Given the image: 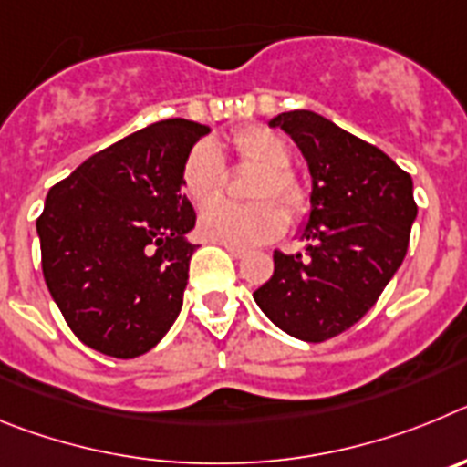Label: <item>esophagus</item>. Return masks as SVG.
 I'll list each match as a JSON object with an SVG mask.
<instances>
[{"mask_svg":"<svg viewBox=\"0 0 467 467\" xmlns=\"http://www.w3.org/2000/svg\"><path fill=\"white\" fill-rule=\"evenodd\" d=\"M226 253H229L231 257H236V259H243V257H245V250H241V247H231V245H226Z\"/></svg>","mask_w":467,"mask_h":467,"instance_id":"esophagus-1","label":"esophagus"}]
</instances>
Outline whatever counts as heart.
Returning <instances> with one entry per match:
<instances>
[{
    "instance_id": "1",
    "label": "heart",
    "mask_w": 467,
    "mask_h": 467,
    "mask_svg": "<svg viewBox=\"0 0 467 467\" xmlns=\"http://www.w3.org/2000/svg\"><path fill=\"white\" fill-rule=\"evenodd\" d=\"M231 150L245 163L259 166L254 177L253 196L266 198L250 205H236L229 201H217L208 205L198 217V234L210 243H222L231 247H254L274 241L287 226V213H301L306 208V192L292 175V151L280 135L269 128L250 126L231 135ZM226 171L220 150L210 142L196 144L187 156L182 168L184 193L196 205H205L220 196L224 187ZM271 197H278L275 204Z\"/></svg>"
}]
</instances>
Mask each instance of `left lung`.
<instances>
[{
    "mask_svg": "<svg viewBox=\"0 0 467 467\" xmlns=\"http://www.w3.org/2000/svg\"><path fill=\"white\" fill-rule=\"evenodd\" d=\"M269 126L283 128L308 163V245L306 257L275 250L274 275L253 296L275 327L317 344L353 327L400 269L414 184L379 147L316 111H283Z\"/></svg>",
    "mask_w": 467,
    "mask_h": 467,
    "instance_id": "1",
    "label": "left lung"
}]
</instances>
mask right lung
I'll use <instances>...</instances> for the list:
<instances>
[{
    "label": "right lung",
    "instance_id": "obj_1",
    "mask_svg": "<svg viewBox=\"0 0 467 467\" xmlns=\"http://www.w3.org/2000/svg\"><path fill=\"white\" fill-rule=\"evenodd\" d=\"M210 133L166 119L86 159L36 220L44 280L79 341L111 358L154 348L182 311L196 224L182 196L192 147Z\"/></svg>",
    "mask_w": 467,
    "mask_h": 467
}]
</instances>
